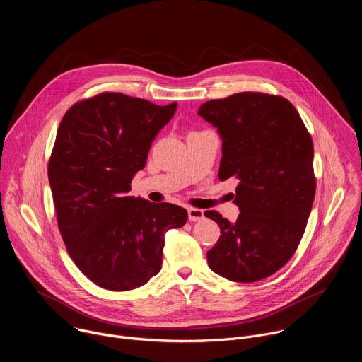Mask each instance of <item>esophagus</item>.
<instances>
[{
	"label": "esophagus",
	"mask_w": 362,
	"mask_h": 362,
	"mask_svg": "<svg viewBox=\"0 0 362 362\" xmlns=\"http://www.w3.org/2000/svg\"><path fill=\"white\" fill-rule=\"evenodd\" d=\"M187 216H189L190 222H197V221H202L204 218L203 211H200L197 208H187Z\"/></svg>",
	"instance_id": "1"
}]
</instances>
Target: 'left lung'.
Returning <instances> with one entry per match:
<instances>
[{"instance_id":"left-lung-1","label":"left lung","mask_w":362,"mask_h":362,"mask_svg":"<svg viewBox=\"0 0 362 362\" xmlns=\"http://www.w3.org/2000/svg\"><path fill=\"white\" fill-rule=\"evenodd\" d=\"M199 115L221 133L219 180H238L233 203L240 209L235 223L204 212L222 233L208 264L229 281L265 279L293 256L313 209L311 134L289 100L259 91L206 101Z\"/></svg>"}]
</instances>
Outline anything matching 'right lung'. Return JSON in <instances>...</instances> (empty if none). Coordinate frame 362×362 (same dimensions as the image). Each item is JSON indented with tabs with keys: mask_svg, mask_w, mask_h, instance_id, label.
<instances>
[{
	"mask_svg": "<svg viewBox=\"0 0 362 362\" xmlns=\"http://www.w3.org/2000/svg\"><path fill=\"white\" fill-rule=\"evenodd\" d=\"M176 107L105 91L62 119L48 160L57 225L76 267L100 288L130 291L158 275L166 232L187 221L180 206L127 196Z\"/></svg>",
	"mask_w": 362,
	"mask_h": 362,
	"instance_id": "right-lung-1",
	"label": "right lung"
}]
</instances>
